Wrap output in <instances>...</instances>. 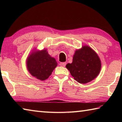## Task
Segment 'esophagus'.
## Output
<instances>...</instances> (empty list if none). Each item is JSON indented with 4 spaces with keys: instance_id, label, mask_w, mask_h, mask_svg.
<instances>
[{
    "instance_id": "obj_1",
    "label": "esophagus",
    "mask_w": 122,
    "mask_h": 122,
    "mask_svg": "<svg viewBox=\"0 0 122 122\" xmlns=\"http://www.w3.org/2000/svg\"><path fill=\"white\" fill-rule=\"evenodd\" d=\"M66 62H61V63H60V64H59V65L60 66H63V67H64V66H66Z\"/></svg>"
}]
</instances>
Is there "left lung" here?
Returning a JSON list of instances; mask_svg holds the SVG:
<instances>
[{"label":"left lung","mask_w":122,"mask_h":122,"mask_svg":"<svg viewBox=\"0 0 122 122\" xmlns=\"http://www.w3.org/2000/svg\"><path fill=\"white\" fill-rule=\"evenodd\" d=\"M71 76L80 83L85 84L94 80L99 74L101 62L97 53L87 46L76 50L72 63L66 65Z\"/></svg>","instance_id":"8db88e82"}]
</instances>
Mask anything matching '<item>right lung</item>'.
<instances>
[{"label":"right lung","instance_id":"1","mask_svg":"<svg viewBox=\"0 0 122 122\" xmlns=\"http://www.w3.org/2000/svg\"><path fill=\"white\" fill-rule=\"evenodd\" d=\"M26 63L29 73L41 81L47 79L58 64L46 49L32 52L27 58Z\"/></svg>","mask_w":122,"mask_h":122}]
</instances>
